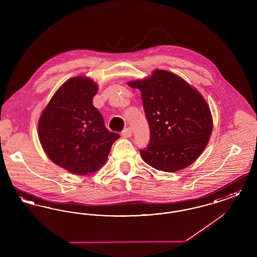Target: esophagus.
<instances>
[{
    "instance_id": "34e87169",
    "label": "esophagus",
    "mask_w": 257,
    "mask_h": 257,
    "mask_svg": "<svg viewBox=\"0 0 257 257\" xmlns=\"http://www.w3.org/2000/svg\"><path fill=\"white\" fill-rule=\"evenodd\" d=\"M132 136V129L131 128H125L124 130H123L122 132V137L124 138H130Z\"/></svg>"
}]
</instances>
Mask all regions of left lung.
I'll list each match as a JSON object with an SVG mask.
<instances>
[{"instance_id":"obj_1","label":"left lung","mask_w":257,"mask_h":257,"mask_svg":"<svg viewBox=\"0 0 257 257\" xmlns=\"http://www.w3.org/2000/svg\"><path fill=\"white\" fill-rule=\"evenodd\" d=\"M127 84L141 91L150 129L149 145L140 150L143 160L167 172L192 165L213 131L211 110L201 93L178 75L161 69Z\"/></svg>"}]
</instances>
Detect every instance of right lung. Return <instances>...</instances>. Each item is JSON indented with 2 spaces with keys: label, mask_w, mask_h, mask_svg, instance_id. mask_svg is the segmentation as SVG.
I'll return each mask as SVG.
<instances>
[{
  "label": "right lung",
  "mask_w": 257,
  "mask_h": 257,
  "mask_svg": "<svg viewBox=\"0 0 257 257\" xmlns=\"http://www.w3.org/2000/svg\"><path fill=\"white\" fill-rule=\"evenodd\" d=\"M97 91L90 78H70L55 92L38 120V138L48 158L77 175L97 171L120 137L106 128L92 105Z\"/></svg>",
  "instance_id": "right-lung-1"
}]
</instances>
